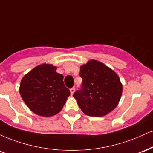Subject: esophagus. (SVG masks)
<instances>
[{
  "label": "esophagus",
  "instance_id": "34e87169",
  "mask_svg": "<svg viewBox=\"0 0 153 153\" xmlns=\"http://www.w3.org/2000/svg\"><path fill=\"white\" fill-rule=\"evenodd\" d=\"M70 91H71V95H73V93H75V88H71V89L70 90Z\"/></svg>",
  "mask_w": 153,
  "mask_h": 153
}]
</instances>
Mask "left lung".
<instances>
[{
  "label": "left lung",
  "instance_id": "obj_1",
  "mask_svg": "<svg viewBox=\"0 0 153 153\" xmlns=\"http://www.w3.org/2000/svg\"><path fill=\"white\" fill-rule=\"evenodd\" d=\"M82 89L73 97L82 111L92 117H102L116 108L123 93V85L113 70L96 60L80 65Z\"/></svg>",
  "mask_w": 153,
  "mask_h": 153
}]
</instances>
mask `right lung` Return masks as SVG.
<instances>
[{
  "instance_id": "add662e5",
  "label": "right lung",
  "mask_w": 153,
  "mask_h": 153,
  "mask_svg": "<svg viewBox=\"0 0 153 153\" xmlns=\"http://www.w3.org/2000/svg\"><path fill=\"white\" fill-rule=\"evenodd\" d=\"M56 70L52 64H41L24 75L21 81L22 99L40 116L51 117L60 113L71 94L64 85L63 75Z\"/></svg>"
}]
</instances>
